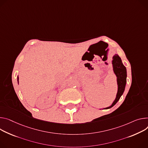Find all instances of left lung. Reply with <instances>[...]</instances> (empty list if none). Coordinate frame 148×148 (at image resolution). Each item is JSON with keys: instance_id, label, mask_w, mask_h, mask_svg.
Segmentation results:
<instances>
[{"instance_id": "left-lung-1", "label": "left lung", "mask_w": 148, "mask_h": 148, "mask_svg": "<svg viewBox=\"0 0 148 148\" xmlns=\"http://www.w3.org/2000/svg\"><path fill=\"white\" fill-rule=\"evenodd\" d=\"M113 68L114 74L117 77V82L118 86V90L116 95V97L112 103V104L108 107L104 109H108L111 108L113 106H114L117 102L120 99V97L122 96L125 91L126 84V77H127V71L125 66L123 64L122 60L117 54H115L113 57L112 61Z\"/></svg>"}]
</instances>
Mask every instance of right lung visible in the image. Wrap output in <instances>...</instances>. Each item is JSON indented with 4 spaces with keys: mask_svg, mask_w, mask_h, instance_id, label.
Segmentation results:
<instances>
[{
    "mask_svg": "<svg viewBox=\"0 0 148 148\" xmlns=\"http://www.w3.org/2000/svg\"><path fill=\"white\" fill-rule=\"evenodd\" d=\"M18 82L19 83V77L18 76Z\"/></svg>",
    "mask_w": 148,
    "mask_h": 148,
    "instance_id": "right-lung-1",
    "label": "right lung"
}]
</instances>
